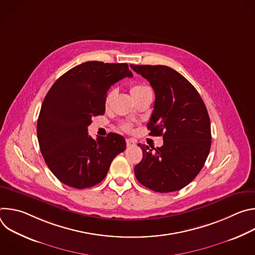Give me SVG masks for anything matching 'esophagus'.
<instances>
[{"label": "esophagus", "mask_w": 255, "mask_h": 255, "mask_svg": "<svg viewBox=\"0 0 255 255\" xmlns=\"http://www.w3.org/2000/svg\"><path fill=\"white\" fill-rule=\"evenodd\" d=\"M126 145L128 147H131V146H134L135 145V141L133 139H126Z\"/></svg>", "instance_id": "1"}]
</instances>
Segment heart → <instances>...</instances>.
<instances>
[{
  "mask_svg": "<svg viewBox=\"0 0 255 255\" xmlns=\"http://www.w3.org/2000/svg\"><path fill=\"white\" fill-rule=\"evenodd\" d=\"M148 91H150V89L148 87H146V86H143V85H134L130 89V93H131L132 97L134 98V100H136L137 98H139L140 96H142L143 94H145V93L148 92ZM114 95H115V91H110V92L107 94L106 100H105L106 106H108L109 104H110V102L114 98ZM122 129L125 130V131H129V130H131V125L124 124V125H122Z\"/></svg>",
  "mask_w": 255,
  "mask_h": 255,
  "instance_id": "1",
  "label": "heart"
}]
</instances>
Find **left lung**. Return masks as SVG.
Here are the masks:
<instances>
[{
	"mask_svg": "<svg viewBox=\"0 0 255 255\" xmlns=\"http://www.w3.org/2000/svg\"><path fill=\"white\" fill-rule=\"evenodd\" d=\"M130 67L146 79L155 93L147 124L150 135L162 136L161 147L139 145L142 160L135 165L139 183L154 192L170 193L188 186L203 168L211 148V123L195 87L165 65Z\"/></svg>",
	"mask_w": 255,
	"mask_h": 255,
	"instance_id": "1",
	"label": "left lung"
}]
</instances>
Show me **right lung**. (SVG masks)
I'll use <instances>...</instances> for the list:
<instances>
[{
  "mask_svg": "<svg viewBox=\"0 0 255 255\" xmlns=\"http://www.w3.org/2000/svg\"><path fill=\"white\" fill-rule=\"evenodd\" d=\"M132 78L127 63L87 61L66 71L50 88L37 121L40 151L51 172L64 185L87 189L105 178L116 155L126 149L123 136L92 138L88 126L104 115L107 92Z\"/></svg>",
  "mask_w": 255,
  "mask_h": 255,
  "instance_id": "right-lung-1",
  "label": "right lung"
}]
</instances>
